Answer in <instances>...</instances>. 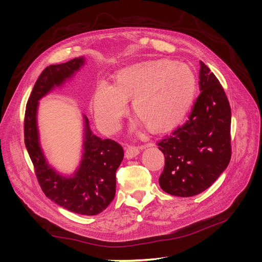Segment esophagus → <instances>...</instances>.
<instances>
[{
	"mask_svg": "<svg viewBox=\"0 0 262 262\" xmlns=\"http://www.w3.org/2000/svg\"><path fill=\"white\" fill-rule=\"evenodd\" d=\"M124 150H125V157L126 158H133V157H136L137 155L140 154V147H137V146L125 145Z\"/></svg>",
	"mask_w": 262,
	"mask_h": 262,
	"instance_id": "34e87169",
	"label": "esophagus"
}]
</instances>
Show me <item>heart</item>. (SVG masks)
<instances>
[{
    "label": "heart",
    "instance_id": "heart-1",
    "mask_svg": "<svg viewBox=\"0 0 262 262\" xmlns=\"http://www.w3.org/2000/svg\"><path fill=\"white\" fill-rule=\"evenodd\" d=\"M196 77L185 63L170 60L140 62L121 69L115 84L101 82L93 95L96 121L106 132L119 128L132 99L137 116L133 130L145 124L152 131H166L179 124L191 108Z\"/></svg>",
    "mask_w": 262,
    "mask_h": 262
}]
</instances>
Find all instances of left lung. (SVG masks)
<instances>
[{
	"instance_id": "left-lung-1",
	"label": "left lung",
	"mask_w": 262,
	"mask_h": 262,
	"mask_svg": "<svg viewBox=\"0 0 262 262\" xmlns=\"http://www.w3.org/2000/svg\"><path fill=\"white\" fill-rule=\"evenodd\" d=\"M200 91L188 121L158 143L165 167L158 179L165 192L193 196L203 192L231 161L232 113L223 87L200 61Z\"/></svg>"
}]
</instances>
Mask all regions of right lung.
Segmentation results:
<instances>
[{
  "label": "right lung",
  "instance_id": "1",
  "mask_svg": "<svg viewBox=\"0 0 262 262\" xmlns=\"http://www.w3.org/2000/svg\"><path fill=\"white\" fill-rule=\"evenodd\" d=\"M85 63L86 59L80 57L61 64L49 66L42 71L27 101L24 134L27 152L46 196L70 212L97 215L115 198L116 171L124 155L122 146L113 140H102L95 136L89 119L83 115L81 161L73 173L63 175L47 160L37 120L39 100L72 80Z\"/></svg>",
  "mask_w": 262,
  "mask_h": 262
}]
</instances>
